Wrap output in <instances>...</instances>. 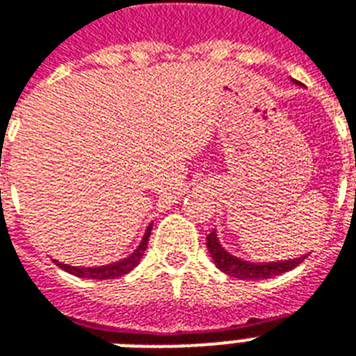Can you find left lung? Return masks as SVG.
<instances>
[{"instance_id":"left-lung-1","label":"left lung","mask_w":356,"mask_h":356,"mask_svg":"<svg viewBox=\"0 0 356 356\" xmlns=\"http://www.w3.org/2000/svg\"><path fill=\"white\" fill-rule=\"evenodd\" d=\"M207 250L211 257H213L214 265L220 268L222 273H226L227 276H233V278H238V280H267V278H275V276L282 275V273H287V270L295 268L306 257H293V259H286V261H244L241 257L229 254L222 246L214 229L207 235Z\"/></svg>"}]
</instances>
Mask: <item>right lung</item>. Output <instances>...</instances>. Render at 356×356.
<instances>
[{"label": "right lung", "mask_w": 356, "mask_h": 356, "mask_svg": "<svg viewBox=\"0 0 356 356\" xmlns=\"http://www.w3.org/2000/svg\"><path fill=\"white\" fill-rule=\"evenodd\" d=\"M151 227H153V224H149L142 243L138 244V248L129 257H124V259H119V261L110 263V265H100V267H72V265H65L61 261H56V265L67 270V273H70V275L78 276V278H88V280H112V278H119V276L130 273L138 263L142 261L145 248H147Z\"/></svg>", "instance_id": "1"}]
</instances>
